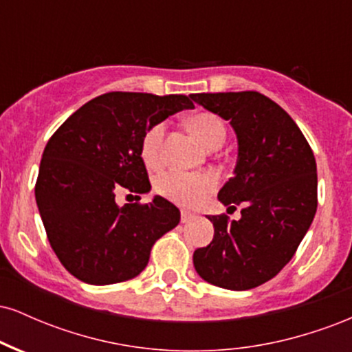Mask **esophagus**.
I'll return each mask as SVG.
<instances>
[{
    "label": "esophagus",
    "instance_id": "obj_1",
    "mask_svg": "<svg viewBox=\"0 0 352 352\" xmlns=\"http://www.w3.org/2000/svg\"><path fill=\"white\" fill-rule=\"evenodd\" d=\"M192 218H195V215H193V213L187 212V210H182V215H180L182 223H187V221L192 220Z\"/></svg>",
    "mask_w": 352,
    "mask_h": 352
}]
</instances>
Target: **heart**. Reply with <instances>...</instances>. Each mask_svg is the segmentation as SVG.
I'll return each mask as SVG.
<instances>
[{
	"mask_svg": "<svg viewBox=\"0 0 352 352\" xmlns=\"http://www.w3.org/2000/svg\"><path fill=\"white\" fill-rule=\"evenodd\" d=\"M192 132L199 137L205 147L223 144L227 139V127L217 114L200 112L188 120ZM167 122H157L144 134L140 153L147 167L157 168L162 165V147ZM217 177L212 173H187V172H165L155 182L159 195L180 205H197L215 188Z\"/></svg>",
	"mask_w": 352,
	"mask_h": 352,
	"instance_id": "heart-1",
	"label": "heart"
}]
</instances>
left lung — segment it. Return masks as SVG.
Masks as SVG:
<instances>
[{"label": "left lung", "instance_id": "8db88e82", "mask_svg": "<svg viewBox=\"0 0 352 352\" xmlns=\"http://www.w3.org/2000/svg\"><path fill=\"white\" fill-rule=\"evenodd\" d=\"M230 120L238 139L235 175L218 192L240 220L208 215L215 235L197 248L193 266L205 281L233 292L263 285L296 253L318 207L314 153L285 109L256 91L190 94Z\"/></svg>", "mask_w": 352, "mask_h": 352}]
</instances>
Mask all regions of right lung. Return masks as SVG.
I'll return each mask as SVG.
<instances>
[{"instance_id": "1", "label": "right lung", "mask_w": 352, "mask_h": 352, "mask_svg": "<svg viewBox=\"0 0 352 352\" xmlns=\"http://www.w3.org/2000/svg\"><path fill=\"white\" fill-rule=\"evenodd\" d=\"M192 107L184 94L107 92L47 140L36 204L51 248L72 276L89 285L131 280L147 266L153 243L179 225V208L162 197L119 207L116 193L151 190L140 153L144 134Z\"/></svg>"}]
</instances>
